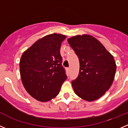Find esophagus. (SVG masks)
<instances>
[{
	"label": "esophagus",
	"instance_id": "obj_1",
	"mask_svg": "<svg viewBox=\"0 0 128 128\" xmlns=\"http://www.w3.org/2000/svg\"><path fill=\"white\" fill-rule=\"evenodd\" d=\"M66 70H67V72H68V73H69L70 70V68H66Z\"/></svg>",
	"mask_w": 128,
	"mask_h": 128
}]
</instances>
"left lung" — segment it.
Listing matches in <instances>:
<instances>
[{"label": "left lung", "mask_w": 128, "mask_h": 128, "mask_svg": "<svg viewBox=\"0 0 128 128\" xmlns=\"http://www.w3.org/2000/svg\"><path fill=\"white\" fill-rule=\"evenodd\" d=\"M80 62L78 78L72 81L76 94L87 101L103 96L110 88L116 72L114 57L97 39L78 35L68 40Z\"/></svg>", "instance_id": "1"}]
</instances>
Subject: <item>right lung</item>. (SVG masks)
Segmentation results:
<instances>
[{
  "label": "right lung",
  "mask_w": 128,
  "mask_h": 128,
  "mask_svg": "<svg viewBox=\"0 0 128 128\" xmlns=\"http://www.w3.org/2000/svg\"><path fill=\"white\" fill-rule=\"evenodd\" d=\"M66 36L52 34L43 37L24 52L20 61V76L28 93L46 102L58 96L66 80L60 54Z\"/></svg>",
  "instance_id": "add662e5"
}]
</instances>
